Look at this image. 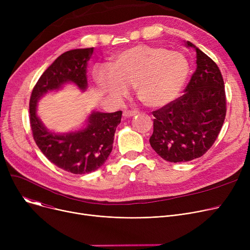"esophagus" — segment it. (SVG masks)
Masks as SVG:
<instances>
[{"label": "esophagus", "mask_w": 250, "mask_h": 250, "mask_svg": "<svg viewBox=\"0 0 250 250\" xmlns=\"http://www.w3.org/2000/svg\"><path fill=\"white\" fill-rule=\"evenodd\" d=\"M138 113H139V111H137V110H125L123 115H124L125 118H127V117L135 116V115H137Z\"/></svg>", "instance_id": "34e87169"}]
</instances>
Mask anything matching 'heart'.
<instances>
[{"label": "heart", "mask_w": 250, "mask_h": 250, "mask_svg": "<svg viewBox=\"0 0 250 250\" xmlns=\"http://www.w3.org/2000/svg\"><path fill=\"white\" fill-rule=\"evenodd\" d=\"M189 73V62L181 52L139 44L117 54L110 67L98 68L95 80L112 98L125 97L135 86L144 104L161 107L177 98Z\"/></svg>", "instance_id": "b5f03b06"}]
</instances>
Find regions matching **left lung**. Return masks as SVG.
Masks as SVG:
<instances>
[{"label": "left lung", "mask_w": 250, "mask_h": 250, "mask_svg": "<svg viewBox=\"0 0 250 250\" xmlns=\"http://www.w3.org/2000/svg\"><path fill=\"white\" fill-rule=\"evenodd\" d=\"M196 69L185 94L153 111L151 147L168 162H188L213 146L226 116V95L217 63L189 42Z\"/></svg>", "instance_id": "obj_1"}]
</instances>
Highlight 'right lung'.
<instances>
[{"instance_id": "add662e5", "label": "right lung", "mask_w": 250, "mask_h": 250, "mask_svg": "<svg viewBox=\"0 0 250 250\" xmlns=\"http://www.w3.org/2000/svg\"><path fill=\"white\" fill-rule=\"evenodd\" d=\"M92 54L93 47L63 52L38 79L29 102L30 125L37 147L51 163L74 174L95 171L107 160L116 126L121 124L122 110L111 113L93 111L83 128L57 134L43 125L36 107L43 95L61 90L67 83L85 91L88 87L87 63Z\"/></svg>"}]
</instances>
